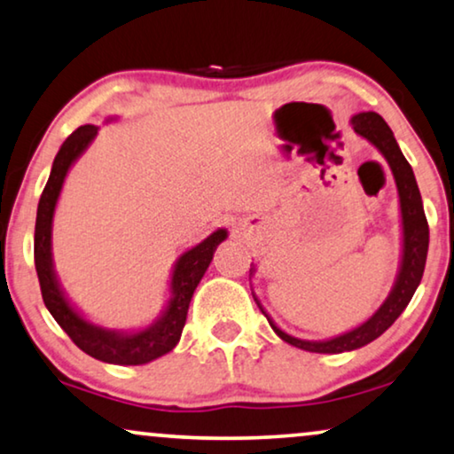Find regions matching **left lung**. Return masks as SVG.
<instances>
[{"label":"left lung","mask_w":454,"mask_h":454,"mask_svg":"<svg viewBox=\"0 0 454 454\" xmlns=\"http://www.w3.org/2000/svg\"><path fill=\"white\" fill-rule=\"evenodd\" d=\"M355 132L364 137L376 147L386 161H388L392 176H395L396 191H398V203H401V226H403V251H401V265H398V274L392 286L390 294L386 297L378 311L364 322L357 328L344 332L334 338H325V340H303V338H294L286 334V332L278 328L274 319L268 316L259 299L253 294L259 309L271 325V330L282 338L284 342L293 344V347L309 350V353H347V350H355L365 347L378 336H382L396 317L404 311L409 301L413 299L417 286H419L421 276H424L426 257H427V245H430V228H427V220L424 214V203H421L419 186H417L413 168L404 160L401 147H398L395 135H392L390 126L384 122V118L376 112H361L350 118ZM251 274H255V265L251 268Z\"/></svg>","instance_id":"1"}]
</instances>
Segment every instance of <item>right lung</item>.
<instances>
[{"label":"right lung","instance_id":"right-lung-1","mask_svg":"<svg viewBox=\"0 0 454 454\" xmlns=\"http://www.w3.org/2000/svg\"><path fill=\"white\" fill-rule=\"evenodd\" d=\"M114 120V118H110ZM99 132V126L84 124L66 138L59 147L56 160H53L50 180H47L43 195L39 199L37 223H35V268H37L41 294L43 303L53 319L62 325V330L72 338V342L90 357L114 365H143L149 364L161 355L170 353L183 334L186 313L195 293L197 284L201 282L207 271L217 245L228 237L226 228H217L207 239L184 251L176 259L170 276V299L164 311L157 316L149 325L141 330H110L104 325L89 322L74 305L70 303L62 284L58 280L56 268H53L51 253V231L53 214L62 192L64 180L68 176L70 168L81 157L93 138Z\"/></svg>","mask_w":454,"mask_h":454}]
</instances>
